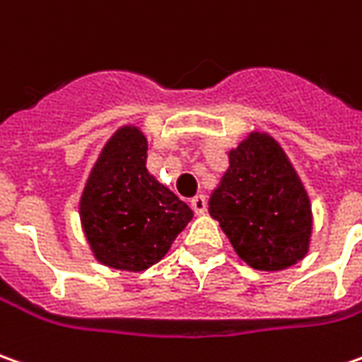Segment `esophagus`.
Listing matches in <instances>:
<instances>
[{
  "label": "esophagus",
  "instance_id": "1",
  "mask_svg": "<svg viewBox=\"0 0 362 362\" xmlns=\"http://www.w3.org/2000/svg\"><path fill=\"white\" fill-rule=\"evenodd\" d=\"M190 206H192V210L196 212V214H204L206 212V196H202V194L194 196L192 200H190Z\"/></svg>",
  "mask_w": 362,
  "mask_h": 362
}]
</instances>
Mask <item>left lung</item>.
<instances>
[{
  "instance_id": "left-lung-1",
  "label": "left lung",
  "mask_w": 362,
  "mask_h": 362,
  "mask_svg": "<svg viewBox=\"0 0 362 362\" xmlns=\"http://www.w3.org/2000/svg\"><path fill=\"white\" fill-rule=\"evenodd\" d=\"M228 158L208 210L236 255L256 270H282L303 260L313 232L310 202L281 146L255 132Z\"/></svg>"
}]
</instances>
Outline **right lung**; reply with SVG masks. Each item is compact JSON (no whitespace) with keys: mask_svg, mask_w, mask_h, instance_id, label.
Returning a JSON list of instances; mask_svg holds the SVG:
<instances>
[{"mask_svg":"<svg viewBox=\"0 0 362 362\" xmlns=\"http://www.w3.org/2000/svg\"><path fill=\"white\" fill-rule=\"evenodd\" d=\"M148 142L134 126L104 146L80 200V218L94 256L110 268L146 270L170 250L192 210L148 172Z\"/></svg>","mask_w":362,"mask_h":362,"instance_id":"1","label":"right lung"}]
</instances>
